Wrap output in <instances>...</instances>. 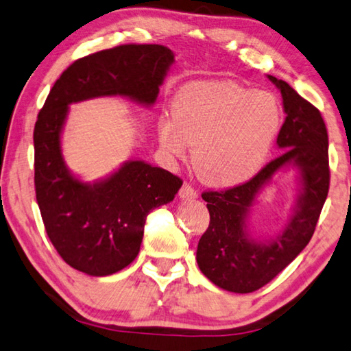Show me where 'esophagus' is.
I'll list each match as a JSON object with an SVG mask.
<instances>
[{"instance_id":"obj_1","label":"esophagus","mask_w":351,"mask_h":351,"mask_svg":"<svg viewBox=\"0 0 351 351\" xmlns=\"http://www.w3.org/2000/svg\"><path fill=\"white\" fill-rule=\"evenodd\" d=\"M179 196L182 199H186V201H191V199H196L197 197V191L194 190V188L190 185V183H183L180 191H179Z\"/></svg>"}]
</instances>
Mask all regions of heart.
<instances>
[{
    "label": "heart",
    "instance_id": "1",
    "mask_svg": "<svg viewBox=\"0 0 351 351\" xmlns=\"http://www.w3.org/2000/svg\"><path fill=\"white\" fill-rule=\"evenodd\" d=\"M172 119L160 117V144L183 157L193 144V166L202 182L234 186L262 168L282 123L276 97L232 82H201L177 90Z\"/></svg>",
    "mask_w": 351,
    "mask_h": 351
}]
</instances>
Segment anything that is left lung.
Here are the masks:
<instances>
[{
    "label": "left lung",
    "instance_id": "left-lung-1",
    "mask_svg": "<svg viewBox=\"0 0 351 351\" xmlns=\"http://www.w3.org/2000/svg\"><path fill=\"white\" fill-rule=\"evenodd\" d=\"M268 78L281 90L287 114L276 141L282 155L263 166L251 180L228 190L202 193L210 224L199 240L197 265L215 285L235 293L256 292L304 250L330 190L328 132L320 111L282 80L271 75ZM287 164L296 165L302 174L294 217L274 241L254 242L245 232L247 213L255 194Z\"/></svg>",
    "mask_w": 351,
    "mask_h": 351
}]
</instances>
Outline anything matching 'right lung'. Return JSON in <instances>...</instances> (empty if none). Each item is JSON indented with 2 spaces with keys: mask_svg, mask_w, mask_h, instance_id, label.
Listing matches in <instances>:
<instances>
[{
  "mask_svg": "<svg viewBox=\"0 0 351 351\" xmlns=\"http://www.w3.org/2000/svg\"><path fill=\"white\" fill-rule=\"evenodd\" d=\"M172 62L174 53L157 44H125L80 58L56 80L37 114L36 199L48 239L78 271L108 276L130 265L150 210L171 202L183 182L138 160L94 185L75 179L61 154L69 105L101 95L152 105Z\"/></svg>",
  "mask_w": 351,
  "mask_h": 351,
  "instance_id": "right-lung-1",
  "label": "right lung"
}]
</instances>
